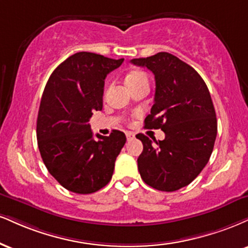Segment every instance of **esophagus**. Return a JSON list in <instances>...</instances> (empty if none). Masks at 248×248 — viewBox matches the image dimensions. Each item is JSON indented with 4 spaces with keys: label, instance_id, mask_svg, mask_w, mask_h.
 Segmentation results:
<instances>
[{
    "label": "esophagus",
    "instance_id": "1",
    "mask_svg": "<svg viewBox=\"0 0 248 248\" xmlns=\"http://www.w3.org/2000/svg\"><path fill=\"white\" fill-rule=\"evenodd\" d=\"M126 136H127L128 141H130V140H133L134 137H135V134L132 133V132H127V133H126Z\"/></svg>",
    "mask_w": 248,
    "mask_h": 248
}]
</instances>
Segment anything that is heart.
<instances>
[{"mask_svg": "<svg viewBox=\"0 0 248 248\" xmlns=\"http://www.w3.org/2000/svg\"><path fill=\"white\" fill-rule=\"evenodd\" d=\"M143 79H148L147 75H145L144 73H142V71L134 70V71H130V73L126 76V78H124V83H126L127 86H132V85L137 84V83H140Z\"/></svg>", "mask_w": 248, "mask_h": 248, "instance_id": "b5f03b06", "label": "heart"}]
</instances>
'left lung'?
Returning <instances> with one entry per match:
<instances>
[{"label": "left lung", "mask_w": 248, "mask_h": 248, "mask_svg": "<svg viewBox=\"0 0 248 248\" xmlns=\"http://www.w3.org/2000/svg\"><path fill=\"white\" fill-rule=\"evenodd\" d=\"M130 62L154 73L155 103L144 127L165 133L155 144L148 136L136 135L143 143L140 174L153 188L174 192L198 177L213 153L217 119L209 90L198 71L170 53Z\"/></svg>", "instance_id": "8db88e82"}]
</instances>
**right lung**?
<instances>
[{
    "label": "right lung",
    "mask_w": 248,
    "mask_h": 248,
    "mask_svg": "<svg viewBox=\"0 0 248 248\" xmlns=\"http://www.w3.org/2000/svg\"><path fill=\"white\" fill-rule=\"evenodd\" d=\"M122 62L76 53L53 71L45 86L37 120L39 151L48 172L70 192L94 193L112 179L126 135L112 130L94 140L89 120L103 108L107 74Z\"/></svg>",
    "instance_id": "right-lung-1"
}]
</instances>
